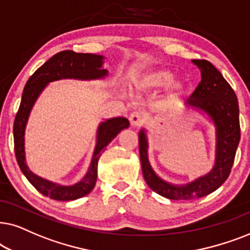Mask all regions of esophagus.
<instances>
[{"label": "esophagus", "instance_id": "34e87169", "mask_svg": "<svg viewBox=\"0 0 250 250\" xmlns=\"http://www.w3.org/2000/svg\"><path fill=\"white\" fill-rule=\"evenodd\" d=\"M129 120H130L132 127H139L144 122V118H143V114L141 112H132L130 116H129Z\"/></svg>", "mask_w": 250, "mask_h": 250}]
</instances>
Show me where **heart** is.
Segmentation results:
<instances>
[{
	"label": "heart",
	"mask_w": 250,
	"mask_h": 250,
	"mask_svg": "<svg viewBox=\"0 0 250 250\" xmlns=\"http://www.w3.org/2000/svg\"><path fill=\"white\" fill-rule=\"evenodd\" d=\"M174 76V72L169 68H153L136 76L135 83L139 88L145 89V90H152V89H159L168 85L172 81ZM184 89L185 86L182 82L172 83L169 88L168 99H171L175 96L182 94Z\"/></svg>",
	"instance_id": "b5f03b06"
}]
</instances>
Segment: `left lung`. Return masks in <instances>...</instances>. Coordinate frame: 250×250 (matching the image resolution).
<instances>
[{"instance_id":"left-lung-1","label":"left lung","mask_w":250,"mask_h":250,"mask_svg":"<svg viewBox=\"0 0 250 250\" xmlns=\"http://www.w3.org/2000/svg\"><path fill=\"white\" fill-rule=\"evenodd\" d=\"M201 72L199 83L191 97L184 103L188 108L208 115L216 131L215 165L208 174L188 184H172L153 170L148 161V141L145 129L139 131V155L144 179L149 188L170 200H192L214 192L228 179L240 142V122L237 96L228 81L211 62L193 59Z\"/></svg>"}]
</instances>
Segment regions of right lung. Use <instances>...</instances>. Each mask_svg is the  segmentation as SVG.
I'll return each mask as SVG.
<instances>
[{
  "label": "right lung",
  "instance_id": "right-lung-1",
  "mask_svg": "<svg viewBox=\"0 0 250 250\" xmlns=\"http://www.w3.org/2000/svg\"><path fill=\"white\" fill-rule=\"evenodd\" d=\"M105 57L94 53H78L72 50L56 53L53 57L45 62L35 71L26 83L22 91L21 106L17 112L13 123V139H15V153L17 162L22 174L28 182L45 197L58 201H71L84 197L92 191L97 181L98 160L104 148L114 139L123 129L129 127L128 119L112 118L99 123L96 137L94 154L88 171L81 181L73 185H62L48 179L40 177L29 170L25 156V130L31 111L38 101L39 96L44 90L50 82L62 79L75 80H99L105 79L108 71L103 68Z\"/></svg>",
  "mask_w": 250,
  "mask_h": 250
}]
</instances>
